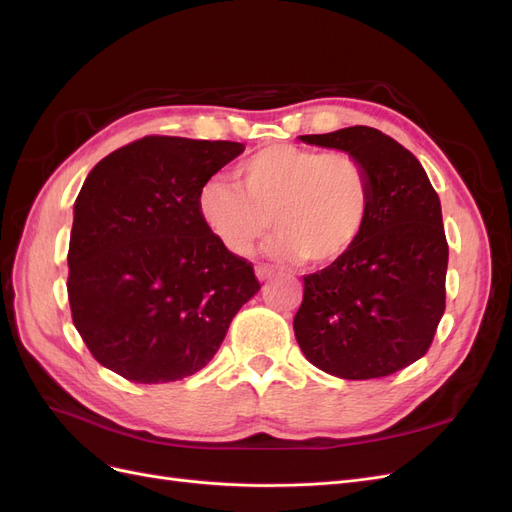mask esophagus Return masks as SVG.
I'll return each mask as SVG.
<instances>
[{"mask_svg":"<svg viewBox=\"0 0 512 512\" xmlns=\"http://www.w3.org/2000/svg\"><path fill=\"white\" fill-rule=\"evenodd\" d=\"M275 275V271L269 267V265H258L256 267V277L260 282H265V280H271V277Z\"/></svg>","mask_w":512,"mask_h":512,"instance_id":"obj_1","label":"esophagus"}]
</instances>
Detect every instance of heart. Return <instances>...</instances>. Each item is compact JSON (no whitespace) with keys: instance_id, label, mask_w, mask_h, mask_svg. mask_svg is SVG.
Instances as JSON below:
<instances>
[{"instance_id":"1","label":"heart","mask_w":512,"mask_h":512,"mask_svg":"<svg viewBox=\"0 0 512 512\" xmlns=\"http://www.w3.org/2000/svg\"><path fill=\"white\" fill-rule=\"evenodd\" d=\"M371 203V177L352 153L280 143L241 160L235 183H205L196 209L230 254L250 256L273 226L271 256L322 267L359 243Z\"/></svg>"}]
</instances>
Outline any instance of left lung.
<instances>
[{"instance_id": "left-lung-1", "label": "left lung", "mask_w": 512, "mask_h": 512, "mask_svg": "<svg viewBox=\"0 0 512 512\" xmlns=\"http://www.w3.org/2000/svg\"><path fill=\"white\" fill-rule=\"evenodd\" d=\"M299 138L359 158L374 203L359 243L329 267L303 275L294 337L305 359L331 376H391L429 350L446 307L440 198L421 162L376 128Z\"/></svg>"}]
</instances>
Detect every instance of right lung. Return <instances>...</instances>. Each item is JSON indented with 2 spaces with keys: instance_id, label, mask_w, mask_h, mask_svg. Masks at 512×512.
Wrapping results in <instances>:
<instances>
[{
  "instance_id": "obj_1",
  "label": "right lung",
  "mask_w": 512,
  "mask_h": 512,
  "mask_svg": "<svg viewBox=\"0 0 512 512\" xmlns=\"http://www.w3.org/2000/svg\"><path fill=\"white\" fill-rule=\"evenodd\" d=\"M241 143L145 136L100 160L74 203L72 322L94 359L130 382L203 369L260 290L252 262L203 224L198 192Z\"/></svg>"
}]
</instances>
